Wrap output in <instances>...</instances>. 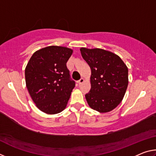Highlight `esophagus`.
Instances as JSON below:
<instances>
[{"label":"esophagus","instance_id":"esophagus-1","mask_svg":"<svg viewBox=\"0 0 156 156\" xmlns=\"http://www.w3.org/2000/svg\"><path fill=\"white\" fill-rule=\"evenodd\" d=\"M83 82H84V78H80V80H79L77 82V83H78V84H81L82 83H83Z\"/></svg>","mask_w":156,"mask_h":156}]
</instances>
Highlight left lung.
<instances>
[{"instance_id": "1", "label": "left lung", "mask_w": 156, "mask_h": 156, "mask_svg": "<svg viewBox=\"0 0 156 156\" xmlns=\"http://www.w3.org/2000/svg\"><path fill=\"white\" fill-rule=\"evenodd\" d=\"M83 59L91 68V89L85 98L89 106L100 113L119 105L128 87V68L120 58L107 50L81 47Z\"/></svg>"}]
</instances>
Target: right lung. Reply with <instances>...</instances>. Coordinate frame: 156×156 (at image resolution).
<instances>
[{"label":"right lung","instance_id":"add662e5","mask_svg":"<svg viewBox=\"0 0 156 156\" xmlns=\"http://www.w3.org/2000/svg\"><path fill=\"white\" fill-rule=\"evenodd\" d=\"M72 53L65 47H46L34 52L26 66L29 94L36 106L47 114L64 110L74 88L66 65Z\"/></svg>","mask_w":156,"mask_h":156}]
</instances>
